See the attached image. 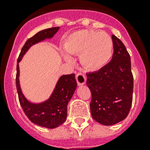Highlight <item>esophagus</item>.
Returning <instances> with one entry per match:
<instances>
[{
	"label": "esophagus",
	"instance_id": "esophagus-1",
	"mask_svg": "<svg viewBox=\"0 0 150 150\" xmlns=\"http://www.w3.org/2000/svg\"><path fill=\"white\" fill-rule=\"evenodd\" d=\"M75 78H76V81H77V83L79 86H82V85H84L86 83V75L83 73H78Z\"/></svg>",
	"mask_w": 150,
	"mask_h": 150
}]
</instances>
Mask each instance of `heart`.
Returning a JSON list of instances; mask_svg holds the SVG:
<instances>
[{"mask_svg": "<svg viewBox=\"0 0 150 150\" xmlns=\"http://www.w3.org/2000/svg\"><path fill=\"white\" fill-rule=\"evenodd\" d=\"M64 50L69 54H79L80 63L85 68L97 71L108 63L113 53V41L106 33L82 29L67 37ZM67 62H72L71 57L64 54Z\"/></svg>", "mask_w": 150, "mask_h": 150, "instance_id": "b5f03b06", "label": "heart"}]
</instances>
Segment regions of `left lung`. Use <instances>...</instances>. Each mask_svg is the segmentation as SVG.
I'll return each mask as SVG.
<instances>
[{
  "label": "left lung",
  "instance_id": "left-lung-1",
  "mask_svg": "<svg viewBox=\"0 0 150 150\" xmlns=\"http://www.w3.org/2000/svg\"><path fill=\"white\" fill-rule=\"evenodd\" d=\"M111 61L95 72L87 73V86L92 94L93 118L103 125H113L128 116L132 103L133 75L125 46L112 35Z\"/></svg>",
  "mask_w": 150,
  "mask_h": 150
}]
</instances>
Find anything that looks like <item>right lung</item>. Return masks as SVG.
I'll return each mask as SVG.
<instances>
[{"instance_id":"obj_1","label":"right lung","mask_w":150,"mask_h":150,"mask_svg":"<svg viewBox=\"0 0 150 150\" xmlns=\"http://www.w3.org/2000/svg\"><path fill=\"white\" fill-rule=\"evenodd\" d=\"M59 29V27H53L43 29L29 38L22 48L17 61L16 88L20 105L27 117L33 123L50 129L58 127L66 121L67 106L77 87L75 74L61 76L50 98L43 102L36 103L29 101L22 93L20 87L18 63L32 46L47 39H51Z\"/></svg>"}]
</instances>
